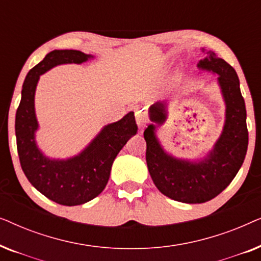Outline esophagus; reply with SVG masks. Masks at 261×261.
Wrapping results in <instances>:
<instances>
[{
	"mask_svg": "<svg viewBox=\"0 0 261 261\" xmlns=\"http://www.w3.org/2000/svg\"><path fill=\"white\" fill-rule=\"evenodd\" d=\"M135 119H137V124L139 129H144L146 127V123H147V115H146L145 110H139L135 114Z\"/></svg>",
	"mask_w": 261,
	"mask_h": 261,
	"instance_id": "34e87169",
	"label": "esophagus"
}]
</instances>
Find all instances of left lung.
<instances>
[{"label": "left lung", "instance_id": "left-lung-1", "mask_svg": "<svg viewBox=\"0 0 261 261\" xmlns=\"http://www.w3.org/2000/svg\"><path fill=\"white\" fill-rule=\"evenodd\" d=\"M197 64L199 71L217 76L222 95L224 123L219 139L203 158H178L167 152L156 135V127L166 122L167 103L149 107L152 123L144 132L146 163L151 178L163 195L189 204L208 202L221 194L234 179L244 163L248 146L246 106L240 91V82L235 70L213 51Z\"/></svg>", "mask_w": 261, "mask_h": 261}]
</instances>
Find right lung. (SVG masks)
<instances>
[{
    "mask_svg": "<svg viewBox=\"0 0 261 261\" xmlns=\"http://www.w3.org/2000/svg\"><path fill=\"white\" fill-rule=\"evenodd\" d=\"M94 58L77 49L47 53L24 78L16 110L15 135L22 171L39 192L62 205H81L97 197L108 183L116 155L138 132L134 113L129 112L116 122L106 124L76 155L49 158L38 146L35 91L40 76L58 65H81Z\"/></svg>",
    "mask_w": 261,
    "mask_h": 261,
    "instance_id": "obj_1",
    "label": "right lung"
}]
</instances>
